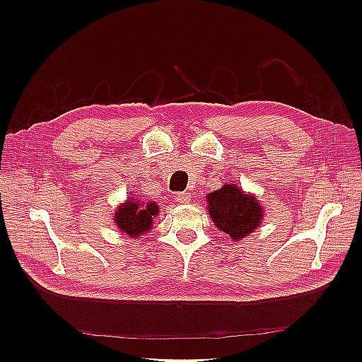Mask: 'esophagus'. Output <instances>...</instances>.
Listing matches in <instances>:
<instances>
[{"label": "esophagus", "instance_id": "obj_1", "mask_svg": "<svg viewBox=\"0 0 362 362\" xmlns=\"http://www.w3.org/2000/svg\"><path fill=\"white\" fill-rule=\"evenodd\" d=\"M190 199H192V194H190L189 192L177 193V201H178L180 204H187V202H190Z\"/></svg>", "mask_w": 362, "mask_h": 362}]
</instances>
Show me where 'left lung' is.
Instances as JSON below:
<instances>
[{
    "instance_id": "8db88e82",
    "label": "left lung",
    "mask_w": 362,
    "mask_h": 362,
    "mask_svg": "<svg viewBox=\"0 0 362 362\" xmlns=\"http://www.w3.org/2000/svg\"><path fill=\"white\" fill-rule=\"evenodd\" d=\"M206 199L211 221L233 242L254 233L264 217V210L255 196L245 193L235 184H225L222 189L208 194Z\"/></svg>"
}]
</instances>
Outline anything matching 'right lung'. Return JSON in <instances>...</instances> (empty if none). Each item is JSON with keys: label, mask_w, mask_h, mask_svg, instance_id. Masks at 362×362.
I'll return each instance as SVG.
<instances>
[{"label": "right lung", "mask_w": 362, "mask_h": 362, "mask_svg": "<svg viewBox=\"0 0 362 362\" xmlns=\"http://www.w3.org/2000/svg\"><path fill=\"white\" fill-rule=\"evenodd\" d=\"M158 213V205L154 201L141 202L134 199V196H129L125 204L117 206L113 221L120 233H125L129 237H139L149 231L154 223L152 221Z\"/></svg>", "instance_id": "obj_1"}]
</instances>
